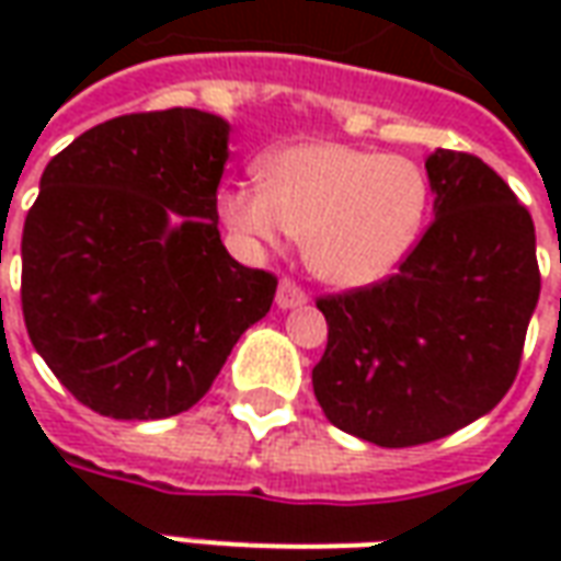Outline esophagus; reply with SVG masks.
Returning <instances> with one entry per match:
<instances>
[{"label":"esophagus","mask_w":561,"mask_h":561,"mask_svg":"<svg viewBox=\"0 0 561 561\" xmlns=\"http://www.w3.org/2000/svg\"><path fill=\"white\" fill-rule=\"evenodd\" d=\"M306 300H309V297H306V291L297 282H279V291H276V306H279V309H297V306H304Z\"/></svg>","instance_id":"34e87169"}]
</instances>
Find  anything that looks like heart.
<instances>
[{
  "instance_id": "heart-1",
  "label": "heart",
  "mask_w": 561,
  "mask_h": 561,
  "mask_svg": "<svg viewBox=\"0 0 561 561\" xmlns=\"http://www.w3.org/2000/svg\"><path fill=\"white\" fill-rule=\"evenodd\" d=\"M261 185L219 192V219L249 249L304 237L306 264L336 288L388 279L421 237L430 180L417 161L309 140L261 159Z\"/></svg>"
}]
</instances>
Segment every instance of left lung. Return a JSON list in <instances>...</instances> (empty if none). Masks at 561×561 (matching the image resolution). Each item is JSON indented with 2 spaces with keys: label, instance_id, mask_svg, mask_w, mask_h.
<instances>
[{
  "label": "left lung",
  "instance_id": "1",
  "mask_svg": "<svg viewBox=\"0 0 561 561\" xmlns=\"http://www.w3.org/2000/svg\"><path fill=\"white\" fill-rule=\"evenodd\" d=\"M433 225L388 279L318 297L328 421L378 447L426 445L493 412L541 294L529 209L471 152L426 159Z\"/></svg>",
  "mask_w": 561,
  "mask_h": 561
}]
</instances>
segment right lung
<instances>
[{
    "mask_svg": "<svg viewBox=\"0 0 561 561\" xmlns=\"http://www.w3.org/2000/svg\"><path fill=\"white\" fill-rule=\"evenodd\" d=\"M231 126L195 107L83 131L42 173L23 225V321L71 397L116 421L192 409L276 276L237 264L216 192Z\"/></svg>",
    "mask_w": 561,
    "mask_h": 561,
    "instance_id": "obj_1",
    "label": "right lung"
}]
</instances>
